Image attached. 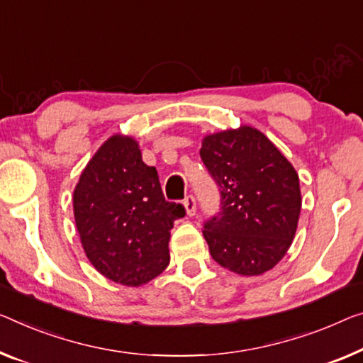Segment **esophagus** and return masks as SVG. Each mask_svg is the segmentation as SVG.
<instances>
[{"mask_svg": "<svg viewBox=\"0 0 363 363\" xmlns=\"http://www.w3.org/2000/svg\"><path fill=\"white\" fill-rule=\"evenodd\" d=\"M184 207H186V213L189 215V216H194L196 215V207H197V202H196V197L194 196H191V194H189V196L184 199Z\"/></svg>", "mask_w": 363, "mask_h": 363, "instance_id": "1", "label": "esophagus"}]
</instances>
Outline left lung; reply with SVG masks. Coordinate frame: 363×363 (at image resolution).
<instances>
[{"label": "left lung", "mask_w": 363, "mask_h": 363, "mask_svg": "<svg viewBox=\"0 0 363 363\" xmlns=\"http://www.w3.org/2000/svg\"><path fill=\"white\" fill-rule=\"evenodd\" d=\"M200 158L220 191L218 213L203 223L210 254L235 274L267 272L289 251L298 225L294 166L252 127L208 135Z\"/></svg>", "instance_id": "8db88e82"}]
</instances>
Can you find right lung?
I'll return each mask as SVG.
<instances>
[{"instance_id": "1", "label": "right lung", "mask_w": 363, "mask_h": 363, "mask_svg": "<svg viewBox=\"0 0 363 363\" xmlns=\"http://www.w3.org/2000/svg\"><path fill=\"white\" fill-rule=\"evenodd\" d=\"M74 221L91 264L113 282L138 286L169 264V231L186 215L167 202L158 171L138 143L113 135L97 150L73 194Z\"/></svg>"}]
</instances>
